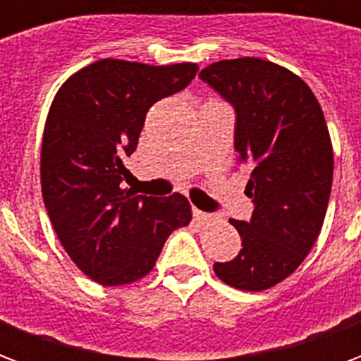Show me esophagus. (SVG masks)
Returning a JSON list of instances; mask_svg holds the SVG:
<instances>
[{
    "mask_svg": "<svg viewBox=\"0 0 361 361\" xmlns=\"http://www.w3.org/2000/svg\"><path fill=\"white\" fill-rule=\"evenodd\" d=\"M193 216H195L197 222H201V224H207V222H211L212 220V216L209 212L199 211V209H193Z\"/></svg>",
    "mask_w": 361,
    "mask_h": 361,
    "instance_id": "1",
    "label": "esophagus"
}]
</instances>
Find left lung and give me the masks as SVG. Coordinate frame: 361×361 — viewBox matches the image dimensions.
Segmentation results:
<instances>
[{
  "mask_svg": "<svg viewBox=\"0 0 361 361\" xmlns=\"http://www.w3.org/2000/svg\"><path fill=\"white\" fill-rule=\"evenodd\" d=\"M199 77L234 108L253 203L250 220H230L242 251L212 269L230 286L267 290L302 265L323 226L334 164L325 116L298 75L265 59H224Z\"/></svg>",
  "mask_w": 361,
  "mask_h": 361,
  "instance_id": "8db88e82",
  "label": "left lung"
}]
</instances>
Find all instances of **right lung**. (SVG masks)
Here are the masks:
<instances>
[{"label": "right lung", "mask_w": 361, "mask_h": 361, "mask_svg": "<svg viewBox=\"0 0 361 361\" xmlns=\"http://www.w3.org/2000/svg\"><path fill=\"white\" fill-rule=\"evenodd\" d=\"M197 71L195 63L100 59L67 79L51 102L40 157L44 204L67 255L104 286L149 274L168 235L191 220L180 193L135 195L119 183L150 106L185 89Z\"/></svg>", "instance_id": "obj_1"}]
</instances>
